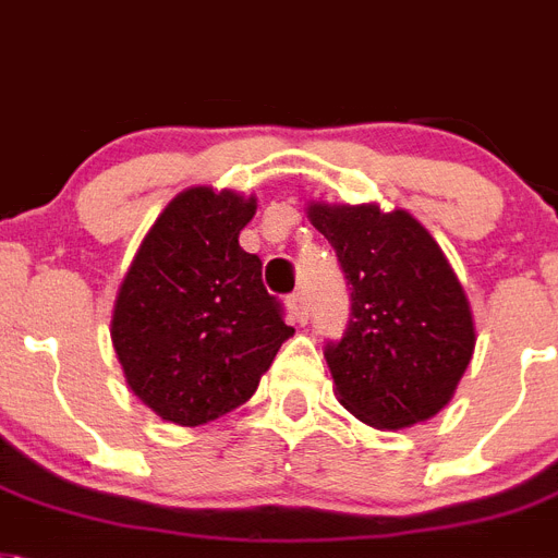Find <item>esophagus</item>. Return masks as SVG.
I'll return each mask as SVG.
<instances>
[{
    "mask_svg": "<svg viewBox=\"0 0 558 558\" xmlns=\"http://www.w3.org/2000/svg\"><path fill=\"white\" fill-rule=\"evenodd\" d=\"M289 312H292L294 315V320H306L308 317V298H306V292H303V289H298V292H292L289 294Z\"/></svg>",
    "mask_w": 558,
    "mask_h": 558,
    "instance_id": "1",
    "label": "esophagus"
}]
</instances>
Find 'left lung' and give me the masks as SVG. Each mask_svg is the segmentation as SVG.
<instances>
[{
	"mask_svg": "<svg viewBox=\"0 0 558 558\" xmlns=\"http://www.w3.org/2000/svg\"><path fill=\"white\" fill-rule=\"evenodd\" d=\"M335 246L351 315L323 354L345 409L374 428H409L437 414L474 354V317L437 241L409 213L374 204H312Z\"/></svg>",
	"mask_w": 558,
	"mask_h": 558,
	"instance_id": "left-lung-1",
	"label": "left lung"
}]
</instances>
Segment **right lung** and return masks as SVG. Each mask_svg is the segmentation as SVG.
<instances>
[{"label":"right lung","instance_id":"add662e5","mask_svg":"<svg viewBox=\"0 0 558 558\" xmlns=\"http://www.w3.org/2000/svg\"><path fill=\"white\" fill-rule=\"evenodd\" d=\"M255 198L192 186L144 238L119 289L112 345L133 395L175 425H204L255 395L294 335L238 235Z\"/></svg>","mask_w":558,"mask_h":558}]
</instances>
